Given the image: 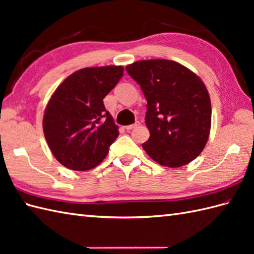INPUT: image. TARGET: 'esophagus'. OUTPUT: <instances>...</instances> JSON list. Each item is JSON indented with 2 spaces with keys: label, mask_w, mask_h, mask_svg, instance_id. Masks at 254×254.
<instances>
[{
  "label": "esophagus",
  "mask_w": 254,
  "mask_h": 254,
  "mask_svg": "<svg viewBox=\"0 0 254 254\" xmlns=\"http://www.w3.org/2000/svg\"><path fill=\"white\" fill-rule=\"evenodd\" d=\"M139 126V122H135L134 124H131V126H127L126 127V130L127 131H131V130H133L134 127H138Z\"/></svg>",
  "instance_id": "esophagus-1"
}]
</instances>
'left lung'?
Returning a JSON list of instances; mask_svg holds the SVG:
<instances>
[{
	"label": "left lung",
	"instance_id": "obj_1",
	"mask_svg": "<svg viewBox=\"0 0 254 254\" xmlns=\"http://www.w3.org/2000/svg\"><path fill=\"white\" fill-rule=\"evenodd\" d=\"M147 100L145 152L159 165L182 167L202 153L209 136L212 107L202 79L180 63L144 60L126 67Z\"/></svg>",
	"mask_w": 254,
	"mask_h": 254
}]
</instances>
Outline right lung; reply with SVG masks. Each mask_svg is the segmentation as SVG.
Instances as JSON below:
<instances>
[{
	"label": "right lung",
	"mask_w": 254,
	"mask_h": 254,
	"mask_svg": "<svg viewBox=\"0 0 254 254\" xmlns=\"http://www.w3.org/2000/svg\"><path fill=\"white\" fill-rule=\"evenodd\" d=\"M122 66L78 69L59 85L48 102L42 127L53 156L68 169L98 166L119 135L104 98L123 76Z\"/></svg>",
	"instance_id": "right-lung-1"
}]
</instances>
